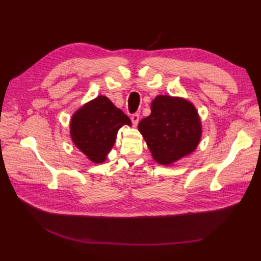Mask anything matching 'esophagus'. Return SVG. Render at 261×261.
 Segmentation results:
<instances>
[{
	"label": "esophagus",
	"mask_w": 261,
	"mask_h": 261,
	"mask_svg": "<svg viewBox=\"0 0 261 261\" xmlns=\"http://www.w3.org/2000/svg\"><path fill=\"white\" fill-rule=\"evenodd\" d=\"M139 120H140V114L139 113H136V114L131 115V121H132V123H134L135 126H137L138 123H139Z\"/></svg>",
	"instance_id": "1"
}]
</instances>
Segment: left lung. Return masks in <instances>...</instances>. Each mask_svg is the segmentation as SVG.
<instances>
[{"label":"left lung","mask_w":261,"mask_h":261,"mask_svg":"<svg viewBox=\"0 0 261 261\" xmlns=\"http://www.w3.org/2000/svg\"><path fill=\"white\" fill-rule=\"evenodd\" d=\"M150 110L138 130L154 162L170 166L196 150L203 127L195 105L181 96L157 95Z\"/></svg>","instance_id":"8db88e82"}]
</instances>
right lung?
Instances as JSON below:
<instances>
[{"label": "right lung", "instance_id": "obj_1", "mask_svg": "<svg viewBox=\"0 0 261 261\" xmlns=\"http://www.w3.org/2000/svg\"><path fill=\"white\" fill-rule=\"evenodd\" d=\"M123 125L131 120L104 95L91 99L71 115L69 135L73 145L94 164H103Z\"/></svg>", "mask_w": 261, "mask_h": 261}]
</instances>
